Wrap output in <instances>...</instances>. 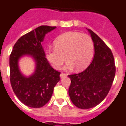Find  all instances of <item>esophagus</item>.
I'll list each match as a JSON object with an SVG mask.
<instances>
[{
	"instance_id": "1",
	"label": "esophagus",
	"mask_w": 126,
	"mask_h": 126,
	"mask_svg": "<svg viewBox=\"0 0 126 126\" xmlns=\"http://www.w3.org/2000/svg\"><path fill=\"white\" fill-rule=\"evenodd\" d=\"M66 74H64V73H62V74H60V77L61 78H63V77H66Z\"/></svg>"
}]
</instances>
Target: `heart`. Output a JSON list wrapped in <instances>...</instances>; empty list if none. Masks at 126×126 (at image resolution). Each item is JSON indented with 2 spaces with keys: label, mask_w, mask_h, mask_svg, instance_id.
Here are the masks:
<instances>
[{
  "label": "heart",
  "mask_w": 126,
  "mask_h": 126,
  "mask_svg": "<svg viewBox=\"0 0 126 126\" xmlns=\"http://www.w3.org/2000/svg\"><path fill=\"white\" fill-rule=\"evenodd\" d=\"M54 45V47L47 48L46 52L47 60L56 69L61 67L66 58V68L74 67L77 70H82L89 64L94 54L91 37L77 32L61 35L55 40Z\"/></svg>",
  "instance_id": "obj_1"
}]
</instances>
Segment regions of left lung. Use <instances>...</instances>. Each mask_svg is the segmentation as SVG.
<instances>
[{"label": "left lung", "instance_id": "left-lung-1", "mask_svg": "<svg viewBox=\"0 0 126 126\" xmlns=\"http://www.w3.org/2000/svg\"><path fill=\"white\" fill-rule=\"evenodd\" d=\"M94 46V56L88 67L79 74H72L68 89L72 103L79 109L96 107L105 98L111 87L115 64L111 49L94 32L87 29Z\"/></svg>", "mask_w": 126, "mask_h": 126}]
</instances>
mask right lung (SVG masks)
Segmentation results:
<instances>
[{"label": "right lung", "instance_id": "obj_1", "mask_svg": "<svg viewBox=\"0 0 126 126\" xmlns=\"http://www.w3.org/2000/svg\"><path fill=\"white\" fill-rule=\"evenodd\" d=\"M56 27L40 26L21 37L9 57L10 82L20 101L32 108H40L51 99L54 87L60 81V73L54 70L46 58L41 42L45 35ZM23 55H32L36 62L34 74L27 78L20 74L18 60Z\"/></svg>", "mask_w": 126, "mask_h": 126}]
</instances>
